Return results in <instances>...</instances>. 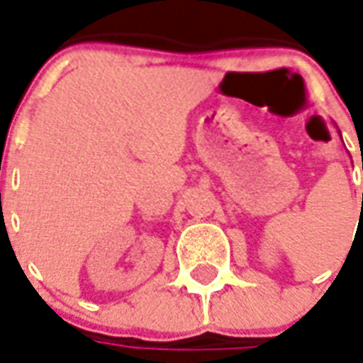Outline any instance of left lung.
I'll list each match as a JSON object with an SVG mask.
<instances>
[{
  "mask_svg": "<svg viewBox=\"0 0 363 363\" xmlns=\"http://www.w3.org/2000/svg\"><path fill=\"white\" fill-rule=\"evenodd\" d=\"M362 208H363V194H362Z\"/></svg>",
  "mask_w": 363,
  "mask_h": 363,
  "instance_id": "1",
  "label": "left lung"
}]
</instances>
